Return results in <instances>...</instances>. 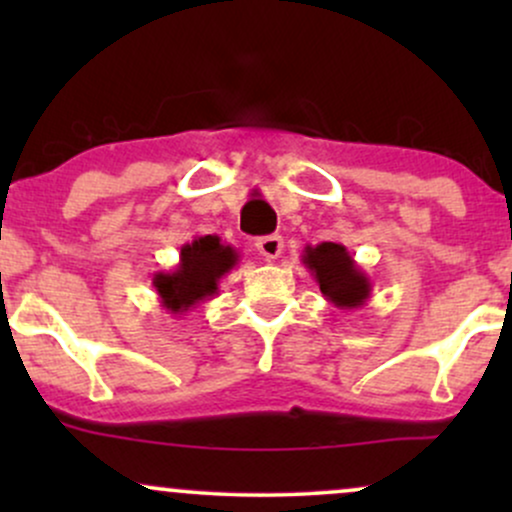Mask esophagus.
I'll list each match as a JSON object with an SVG mask.
<instances>
[{
  "label": "esophagus",
  "mask_w": 512,
  "mask_h": 512,
  "mask_svg": "<svg viewBox=\"0 0 512 512\" xmlns=\"http://www.w3.org/2000/svg\"><path fill=\"white\" fill-rule=\"evenodd\" d=\"M255 248L264 257V260L272 262L281 255V250H284V238L276 236V233H274V236H262V238H257Z\"/></svg>",
  "instance_id": "34e87169"
}]
</instances>
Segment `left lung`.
I'll list each match as a JSON object with an SVG mask.
<instances>
[{
    "label": "left lung",
    "instance_id": "left-lung-1",
    "mask_svg": "<svg viewBox=\"0 0 512 512\" xmlns=\"http://www.w3.org/2000/svg\"><path fill=\"white\" fill-rule=\"evenodd\" d=\"M301 260L334 308L356 310L366 305L373 284L342 243L305 245Z\"/></svg>",
    "mask_w": 512,
    "mask_h": 512
}]
</instances>
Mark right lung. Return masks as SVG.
I'll use <instances>...</instances> for the list:
<instances>
[{
  "label": "right lung",
  "mask_w": 512,
  "mask_h": 512,
  "mask_svg": "<svg viewBox=\"0 0 512 512\" xmlns=\"http://www.w3.org/2000/svg\"><path fill=\"white\" fill-rule=\"evenodd\" d=\"M240 262L236 248L219 236H197L180 248V262L170 272L154 274V289L161 308L182 315L219 293V281Z\"/></svg>",
  "instance_id": "obj_1"
}]
</instances>
